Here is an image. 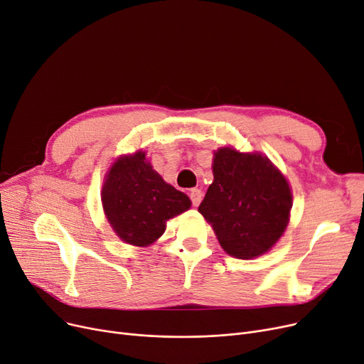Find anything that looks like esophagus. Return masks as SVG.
Segmentation results:
<instances>
[{
    "instance_id": "esophagus-1",
    "label": "esophagus",
    "mask_w": 364,
    "mask_h": 364,
    "mask_svg": "<svg viewBox=\"0 0 364 364\" xmlns=\"http://www.w3.org/2000/svg\"><path fill=\"white\" fill-rule=\"evenodd\" d=\"M189 198H191L193 204L197 207V205L201 203L203 194H201V191H200L198 188H194V189H191V191H189Z\"/></svg>"
}]
</instances>
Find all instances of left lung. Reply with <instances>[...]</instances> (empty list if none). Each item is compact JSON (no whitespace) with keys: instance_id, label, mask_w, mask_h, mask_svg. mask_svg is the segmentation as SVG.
Masks as SVG:
<instances>
[{"instance_id":"obj_1","label":"left lung","mask_w":364,"mask_h":364,"mask_svg":"<svg viewBox=\"0 0 364 364\" xmlns=\"http://www.w3.org/2000/svg\"><path fill=\"white\" fill-rule=\"evenodd\" d=\"M290 209V186L267 157L231 148L215 152L213 183L198 212L228 255L252 259L268 252L284 232Z\"/></svg>"}]
</instances>
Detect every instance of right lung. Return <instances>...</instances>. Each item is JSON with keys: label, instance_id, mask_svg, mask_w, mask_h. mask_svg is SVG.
I'll return each instance as SVG.
<instances>
[{"label": "right lung", "instance_id": "add662e5", "mask_svg": "<svg viewBox=\"0 0 364 364\" xmlns=\"http://www.w3.org/2000/svg\"><path fill=\"white\" fill-rule=\"evenodd\" d=\"M103 210L117 235L133 246H148L166 230V222L188 210L191 200L166 183L145 152L118 159L102 188Z\"/></svg>", "mask_w": 364, "mask_h": 364}]
</instances>
